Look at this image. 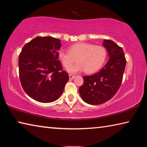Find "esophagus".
Listing matches in <instances>:
<instances>
[{
  "label": "esophagus",
  "mask_w": 147,
  "mask_h": 147,
  "mask_svg": "<svg viewBox=\"0 0 147 147\" xmlns=\"http://www.w3.org/2000/svg\"><path fill=\"white\" fill-rule=\"evenodd\" d=\"M69 78H70V79H73L74 77H75V76L73 75V74H69Z\"/></svg>",
  "instance_id": "1"
}]
</instances>
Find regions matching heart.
<instances>
[{"mask_svg":"<svg viewBox=\"0 0 147 147\" xmlns=\"http://www.w3.org/2000/svg\"><path fill=\"white\" fill-rule=\"evenodd\" d=\"M107 51L101 45L80 42L69 47V51L61 49L58 52V58L65 67H68L76 58L77 63L67 69L69 73H77L85 71L87 73H95L106 61Z\"/></svg>","mask_w":147,"mask_h":147,"instance_id":"1","label":"heart"}]
</instances>
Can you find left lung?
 I'll use <instances>...</instances> for the list:
<instances>
[{"mask_svg":"<svg viewBox=\"0 0 147 147\" xmlns=\"http://www.w3.org/2000/svg\"><path fill=\"white\" fill-rule=\"evenodd\" d=\"M102 45L109 59L97 73L83 76L84 84L79 88L82 100L91 105L105 103L113 97L122 84L126 63L123 49L115 42L104 39Z\"/></svg>","mask_w":147,"mask_h":147,"instance_id":"1","label":"left lung"}]
</instances>
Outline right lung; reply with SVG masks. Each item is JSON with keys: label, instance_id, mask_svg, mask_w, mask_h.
I'll return each instance as SVG.
<instances>
[{"label": "right lung", "instance_id": "add662e5", "mask_svg": "<svg viewBox=\"0 0 147 147\" xmlns=\"http://www.w3.org/2000/svg\"><path fill=\"white\" fill-rule=\"evenodd\" d=\"M60 40L36 37L24 45L19 56V79L24 91L35 100L49 103L63 91L69 75L58 60Z\"/></svg>", "mask_w": 147, "mask_h": 147}]
</instances>
